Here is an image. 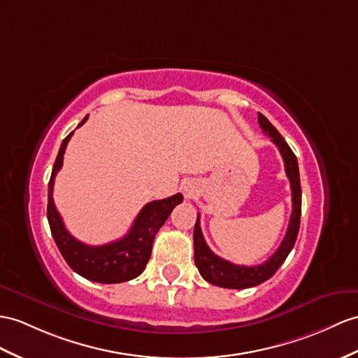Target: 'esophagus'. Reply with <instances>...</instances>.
<instances>
[{
    "label": "esophagus",
    "instance_id": "34e87169",
    "mask_svg": "<svg viewBox=\"0 0 358 358\" xmlns=\"http://www.w3.org/2000/svg\"><path fill=\"white\" fill-rule=\"evenodd\" d=\"M187 191H188V189H187Z\"/></svg>",
    "mask_w": 358,
    "mask_h": 358
}]
</instances>
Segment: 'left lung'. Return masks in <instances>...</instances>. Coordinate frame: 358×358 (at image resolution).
Listing matches in <instances>:
<instances>
[{"instance_id":"8db88e82","label":"left lung","mask_w":358,"mask_h":358,"mask_svg":"<svg viewBox=\"0 0 358 358\" xmlns=\"http://www.w3.org/2000/svg\"><path fill=\"white\" fill-rule=\"evenodd\" d=\"M258 123L261 129L272 138V143L280 150L287 178L290 180L292 188V203L293 211L290 215V223L287 228L285 237L280 248L276 249L275 254L270 257L266 263L258 266H238L229 263L220 257H217L214 252L208 248L206 241L203 238L202 229H200V215H197V222L194 226V263L199 268L200 275L205 281L209 284L224 287V289H249V287L258 285L261 282L267 281L272 278L276 270L281 267V264L289 257L290 250L293 249L296 238H298L299 224H301V206H302V191H301V179H299V167L298 159H296L294 153L285 143V139L281 134L273 127V124L258 112Z\"/></svg>"}]
</instances>
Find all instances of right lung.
Segmentation results:
<instances>
[{"mask_svg": "<svg viewBox=\"0 0 358 358\" xmlns=\"http://www.w3.org/2000/svg\"><path fill=\"white\" fill-rule=\"evenodd\" d=\"M86 120H88V115L82 120V123L77 127H80ZM73 134L74 132L69 134L62 141L48 182L47 217L51 234H53L56 245L68 266L76 273L86 278V280L101 284H118L134 280V278L143 273L145 264L149 263L155 235L158 234L161 226L169 219L174 206L184 200V196L178 193L171 197L153 200V202L147 203L141 209V213L136 215L132 228L129 229L123 238L117 241L108 243V245L103 246H90L76 240L66 231L62 217L57 213L53 200L55 178L57 171L62 169L64 153Z\"/></svg>", "mask_w": 358, "mask_h": 358, "instance_id": "add662e5", "label": "right lung"}]
</instances>
